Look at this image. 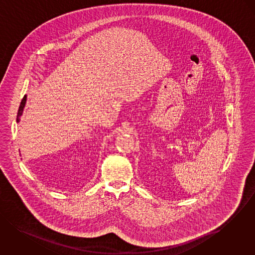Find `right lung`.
Wrapping results in <instances>:
<instances>
[{
	"mask_svg": "<svg viewBox=\"0 0 255 255\" xmlns=\"http://www.w3.org/2000/svg\"><path fill=\"white\" fill-rule=\"evenodd\" d=\"M26 101H27V95H25V96L23 97L21 103H20L19 110H18L17 118H16V122H19L20 121V118H21V116H22V114H23V111H24V108H25V105H26Z\"/></svg>",
	"mask_w": 255,
	"mask_h": 255,
	"instance_id": "obj_1",
	"label": "right lung"
}]
</instances>
